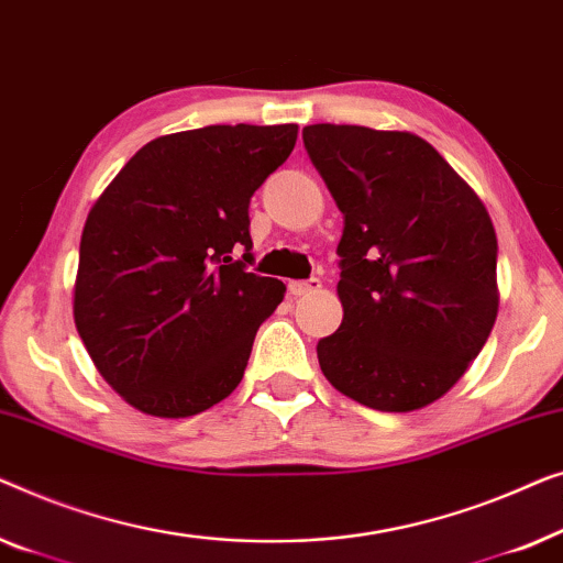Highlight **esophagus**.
Returning a JSON list of instances; mask_svg holds the SVG:
<instances>
[{"label":"esophagus","instance_id":"esophagus-1","mask_svg":"<svg viewBox=\"0 0 563 563\" xmlns=\"http://www.w3.org/2000/svg\"><path fill=\"white\" fill-rule=\"evenodd\" d=\"M288 290L292 296H311V292L321 290V280L319 278H311V280H290L288 283Z\"/></svg>","mask_w":563,"mask_h":563}]
</instances>
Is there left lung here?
Wrapping results in <instances>:
<instances>
[{
    "label": "left lung",
    "instance_id": "left-lung-1",
    "mask_svg": "<svg viewBox=\"0 0 563 563\" xmlns=\"http://www.w3.org/2000/svg\"><path fill=\"white\" fill-rule=\"evenodd\" d=\"M344 213V319L316 352L346 398L410 413L443 398L495 327L497 236L474 188L423 137L357 124L303 126Z\"/></svg>",
    "mask_w": 563,
    "mask_h": 563
}]
</instances>
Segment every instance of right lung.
Wrapping results in <instances>:
<instances>
[{"label": "right lung", "instance_id": "1", "mask_svg": "<svg viewBox=\"0 0 563 563\" xmlns=\"http://www.w3.org/2000/svg\"><path fill=\"white\" fill-rule=\"evenodd\" d=\"M296 140L298 124L163 134L91 206L74 321L93 367L132 408L188 418L242 383L260 323L285 292L244 271L247 209Z\"/></svg>", "mask_w": 563, "mask_h": 563}]
</instances>
